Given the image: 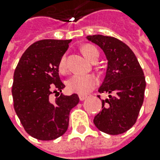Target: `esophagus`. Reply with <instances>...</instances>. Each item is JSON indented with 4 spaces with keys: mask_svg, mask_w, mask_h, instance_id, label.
Wrapping results in <instances>:
<instances>
[{
    "mask_svg": "<svg viewBox=\"0 0 160 160\" xmlns=\"http://www.w3.org/2000/svg\"><path fill=\"white\" fill-rule=\"evenodd\" d=\"M87 97H88V96H86V95H79V98H80V101H83V100H85Z\"/></svg>",
    "mask_w": 160,
    "mask_h": 160,
    "instance_id": "1",
    "label": "esophagus"
}]
</instances>
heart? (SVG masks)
<instances>
[{
    "mask_svg": "<svg viewBox=\"0 0 160 160\" xmlns=\"http://www.w3.org/2000/svg\"><path fill=\"white\" fill-rule=\"evenodd\" d=\"M81 52L88 60L93 61L98 58L99 52L95 46L91 44H86L81 48ZM58 70L60 72H65L66 64H65V56L60 58L58 63ZM97 85V79L96 76L92 74L72 75L69 80L66 81L67 89L72 93H77L80 95H86L92 91Z\"/></svg>",
    "mask_w": 160,
    "mask_h": 160,
    "instance_id": "1",
    "label": "heart"
}]
</instances>
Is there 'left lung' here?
I'll use <instances>...</instances> for the list:
<instances>
[{
    "label": "left lung",
    "mask_w": 160,
    "mask_h": 160,
    "mask_svg": "<svg viewBox=\"0 0 160 160\" xmlns=\"http://www.w3.org/2000/svg\"><path fill=\"white\" fill-rule=\"evenodd\" d=\"M98 45L108 60L106 75L99 93H107L102 100V111L94 118L98 129L109 135H119L131 128L143 102L146 82L142 69L130 48L111 36H87Z\"/></svg>",
    "instance_id": "left-lung-1"
}]
</instances>
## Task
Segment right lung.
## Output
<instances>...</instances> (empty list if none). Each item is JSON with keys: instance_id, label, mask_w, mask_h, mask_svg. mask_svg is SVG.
I'll return each mask as SVG.
<instances>
[{"instance_id": "add662e5", "label": "right lung", "mask_w": 160, "mask_h": 160, "mask_svg": "<svg viewBox=\"0 0 160 160\" xmlns=\"http://www.w3.org/2000/svg\"><path fill=\"white\" fill-rule=\"evenodd\" d=\"M72 40H42L22 55L14 72V109L25 130L38 140H54L68 128L69 114L80 98L60 95L65 87L58 63ZM53 93L57 97L51 98Z\"/></svg>"}]
</instances>
